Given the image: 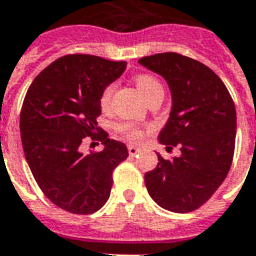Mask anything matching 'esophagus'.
<instances>
[{"instance_id": "1", "label": "esophagus", "mask_w": 256, "mask_h": 256, "mask_svg": "<svg viewBox=\"0 0 256 256\" xmlns=\"http://www.w3.org/2000/svg\"><path fill=\"white\" fill-rule=\"evenodd\" d=\"M128 151L132 156H134V155H137V154L140 152V148H137V146H128Z\"/></svg>"}]
</instances>
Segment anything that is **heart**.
Instances as JSON below:
<instances>
[{
	"instance_id": "1",
	"label": "heart",
	"mask_w": 256,
	"mask_h": 256,
	"mask_svg": "<svg viewBox=\"0 0 256 256\" xmlns=\"http://www.w3.org/2000/svg\"><path fill=\"white\" fill-rule=\"evenodd\" d=\"M134 83L137 86V88L141 92V96L144 97V100H150L152 96L156 94H164V87L159 83L156 78L151 76V74H138L134 78ZM112 92H114V86L110 84L104 88L102 94L100 97V105L102 110H108L110 104V97H112ZM118 134L126 138L128 141H133V142H138L144 138V134H146V128H141L138 124L132 122H119L115 126Z\"/></svg>"
}]
</instances>
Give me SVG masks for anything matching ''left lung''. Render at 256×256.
Listing matches in <instances>:
<instances>
[{"label": "left lung", "mask_w": 256, "mask_h": 256, "mask_svg": "<svg viewBox=\"0 0 256 256\" xmlns=\"http://www.w3.org/2000/svg\"><path fill=\"white\" fill-rule=\"evenodd\" d=\"M138 64L168 82L173 104L159 142L182 152L173 159L158 154L156 168L144 176L148 194L170 212L196 210L215 194L233 162V98L212 69L182 54H155Z\"/></svg>", "instance_id": "obj_1"}]
</instances>
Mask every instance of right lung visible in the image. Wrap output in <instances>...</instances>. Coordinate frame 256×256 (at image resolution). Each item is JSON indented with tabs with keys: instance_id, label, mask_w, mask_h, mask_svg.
<instances>
[{
	"instance_id": "obj_1",
	"label": "right lung",
	"mask_w": 256,
	"mask_h": 256,
	"mask_svg": "<svg viewBox=\"0 0 256 256\" xmlns=\"http://www.w3.org/2000/svg\"><path fill=\"white\" fill-rule=\"evenodd\" d=\"M126 62L70 54L48 65L28 87L20 110V137L28 168L44 196L76 215L102 208L112 173L128 156L120 141L97 126L104 88L120 78ZM90 136L104 150L84 156L80 144Z\"/></svg>"
}]
</instances>
